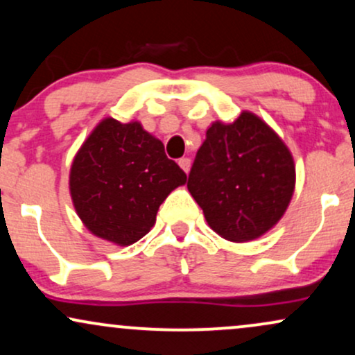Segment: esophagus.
I'll use <instances>...</instances> for the list:
<instances>
[{"instance_id": "esophagus-1", "label": "esophagus", "mask_w": 355, "mask_h": 355, "mask_svg": "<svg viewBox=\"0 0 355 355\" xmlns=\"http://www.w3.org/2000/svg\"><path fill=\"white\" fill-rule=\"evenodd\" d=\"M178 165H180L183 172L188 173V172H190V167H191V160L188 159V157H183V159L178 160Z\"/></svg>"}]
</instances>
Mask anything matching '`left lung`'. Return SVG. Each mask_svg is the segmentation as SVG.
<instances>
[{"label": "left lung", "mask_w": 355, "mask_h": 355, "mask_svg": "<svg viewBox=\"0 0 355 355\" xmlns=\"http://www.w3.org/2000/svg\"><path fill=\"white\" fill-rule=\"evenodd\" d=\"M295 183L290 149L250 111L232 123L209 125L188 175V191L208 226L231 242H249L270 231L288 208Z\"/></svg>", "instance_id": "1"}]
</instances>
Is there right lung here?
I'll return each mask as SVG.
<instances>
[{"label":"right lung","mask_w":355,"mask_h":355,"mask_svg":"<svg viewBox=\"0 0 355 355\" xmlns=\"http://www.w3.org/2000/svg\"><path fill=\"white\" fill-rule=\"evenodd\" d=\"M187 175L139 121L105 118L73 157V208L93 236L125 248L144 237L157 211Z\"/></svg>","instance_id":"right-lung-1"}]
</instances>
